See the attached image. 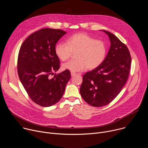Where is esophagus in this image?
<instances>
[{
  "label": "esophagus",
  "instance_id": "esophagus-1",
  "mask_svg": "<svg viewBox=\"0 0 148 148\" xmlns=\"http://www.w3.org/2000/svg\"><path fill=\"white\" fill-rule=\"evenodd\" d=\"M71 76H72V77H73V76H74V75H77V73H74V72H71Z\"/></svg>",
  "mask_w": 148,
  "mask_h": 148
}]
</instances>
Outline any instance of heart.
I'll use <instances>...</instances> for the list:
<instances>
[{
    "label": "heart",
    "instance_id": "b5f03b06",
    "mask_svg": "<svg viewBox=\"0 0 148 148\" xmlns=\"http://www.w3.org/2000/svg\"><path fill=\"white\" fill-rule=\"evenodd\" d=\"M76 51L77 59L63 64V69L78 72L96 69L105 60L107 47L103 41L95 40L84 33L74 34L67 38L66 43L61 42L55 47L56 54L63 61L69 59L73 52Z\"/></svg>",
    "mask_w": 148,
    "mask_h": 148
}]
</instances>
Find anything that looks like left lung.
<instances>
[{
	"instance_id": "8db88e82",
	"label": "left lung",
	"mask_w": 148,
	"mask_h": 148,
	"mask_svg": "<svg viewBox=\"0 0 148 148\" xmlns=\"http://www.w3.org/2000/svg\"><path fill=\"white\" fill-rule=\"evenodd\" d=\"M108 34L111 47L102 64L83 75L80 94L87 103L96 107L111 102L119 94L128 79L131 57L125 44L112 33Z\"/></svg>"
}]
</instances>
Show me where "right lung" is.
<instances>
[{
	"instance_id": "1",
	"label": "right lung",
	"mask_w": 148,
	"mask_h": 148,
	"mask_svg": "<svg viewBox=\"0 0 148 148\" xmlns=\"http://www.w3.org/2000/svg\"><path fill=\"white\" fill-rule=\"evenodd\" d=\"M66 34L60 29H42L30 35L20 47L18 77L30 99L41 107H50L58 102L70 79L67 70L50 77L60 68L56 45Z\"/></svg>"
}]
</instances>
